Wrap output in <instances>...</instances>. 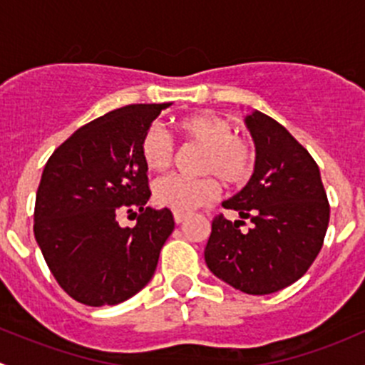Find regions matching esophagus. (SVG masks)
I'll use <instances>...</instances> for the list:
<instances>
[{
    "instance_id": "34e87169",
    "label": "esophagus",
    "mask_w": 365,
    "mask_h": 365,
    "mask_svg": "<svg viewBox=\"0 0 365 365\" xmlns=\"http://www.w3.org/2000/svg\"><path fill=\"white\" fill-rule=\"evenodd\" d=\"M185 219H187L185 213H175V222L176 224H182Z\"/></svg>"
}]
</instances>
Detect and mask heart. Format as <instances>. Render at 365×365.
Segmentation results:
<instances>
[{
	"label": "heart",
	"mask_w": 365,
	"mask_h": 365,
	"mask_svg": "<svg viewBox=\"0 0 365 365\" xmlns=\"http://www.w3.org/2000/svg\"><path fill=\"white\" fill-rule=\"evenodd\" d=\"M176 130L185 143L205 150L200 180L164 176L153 185V200L175 213H189L219 197V182L227 187H242L256 171L257 150L251 138L235 132L227 118L212 113H194L176 121ZM143 162L150 171H165L176 159V146L159 127H148L139 141Z\"/></svg>",
	"instance_id": "b5f03b06"
}]
</instances>
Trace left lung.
Segmentation results:
<instances>
[{
	"label": "left lung",
	"instance_id": "obj_1",
	"mask_svg": "<svg viewBox=\"0 0 365 365\" xmlns=\"http://www.w3.org/2000/svg\"><path fill=\"white\" fill-rule=\"evenodd\" d=\"M257 150L244 190L224 201L242 220L213 217L205 261L213 275L249 295H270L298 281L322 251L330 205L316 160L279 121L247 116ZM244 218L253 227L242 234Z\"/></svg>",
	"mask_w": 365,
	"mask_h": 365
}]
</instances>
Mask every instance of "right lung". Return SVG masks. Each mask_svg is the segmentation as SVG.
Returning <instances> with one entry per match:
<instances>
[{
    "instance_id": "obj_1",
    "label": "right lung",
    "mask_w": 365,
    "mask_h": 365,
    "mask_svg": "<svg viewBox=\"0 0 365 365\" xmlns=\"http://www.w3.org/2000/svg\"><path fill=\"white\" fill-rule=\"evenodd\" d=\"M169 104H134L90 121L61 143L36 190V244L73 300L116 305L141 292L175 230L171 210L148 206V168L139 152L146 128ZM138 219L121 228L117 217Z\"/></svg>"
}]
</instances>
